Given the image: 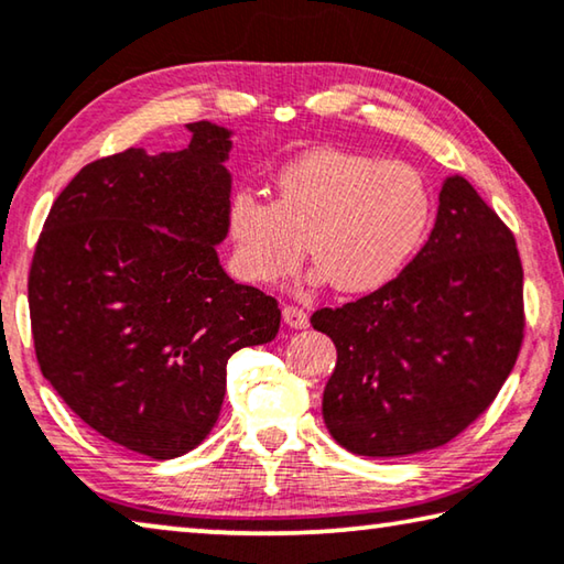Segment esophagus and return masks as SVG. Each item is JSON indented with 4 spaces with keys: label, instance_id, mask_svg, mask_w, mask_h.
I'll return each instance as SVG.
<instances>
[{
    "label": "esophagus",
    "instance_id": "1",
    "mask_svg": "<svg viewBox=\"0 0 564 564\" xmlns=\"http://www.w3.org/2000/svg\"><path fill=\"white\" fill-rule=\"evenodd\" d=\"M283 321L291 328H306L308 326V314L301 306H293V303H285L283 306Z\"/></svg>",
    "mask_w": 564,
    "mask_h": 564
}]
</instances>
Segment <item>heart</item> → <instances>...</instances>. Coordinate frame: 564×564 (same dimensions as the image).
I'll return each mask as SVG.
<instances>
[{
    "mask_svg": "<svg viewBox=\"0 0 564 564\" xmlns=\"http://www.w3.org/2000/svg\"><path fill=\"white\" fill-rule=\"evenodd\" d=\"M432 191L401 160L338 148L308 150L273 177V200L238 191L228 236L246 279L275 283L303 261L341 293H369L397 279L426 236Z\"/></svg>",
    "mask_w": 564,
    "mask_h": 564,
    "instance_id": "1",
    "label": "heart"
}]
</instances>
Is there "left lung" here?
Instances as JSON below:
<instances>
[{
    "label": "left lung",
    "instance_id": "obj_1",
    "mask_svg": "<svg viewBox=\"0 0 564 564\" xmlns=\"http://www.w3.org/2000/svg\"><path fill=\"white\" fill-rule=\"evenodd\" d=\"M522 279L512 230L462 175L446 177L414 261L311 316L338 354L324 389L330 436L359 457H406L477 422L520 356Z\"/></svg>",
    "mask_w": 564,
    "mask_h": 564
}]
</instances>
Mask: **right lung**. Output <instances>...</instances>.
Returning <instances> with one entry per match:
<instances>
[{"mask_svg": "<svg viewBox=\"0 0 564 564\" xmlns=\"http://www.w3.org/2000/svg\"><path fill=\"white\" fill-rule=\"evenodd\" d=\"M85 165L57 195L30 265L34 354L62 401L124 449L173 459L218 422L226 366L273 341V296L228 279L230 132Z\"/></svg>", "mask_w": 564, "mask_h": 564, "instance_id": "obj_1", "label": "right lung"}]
</instances>
